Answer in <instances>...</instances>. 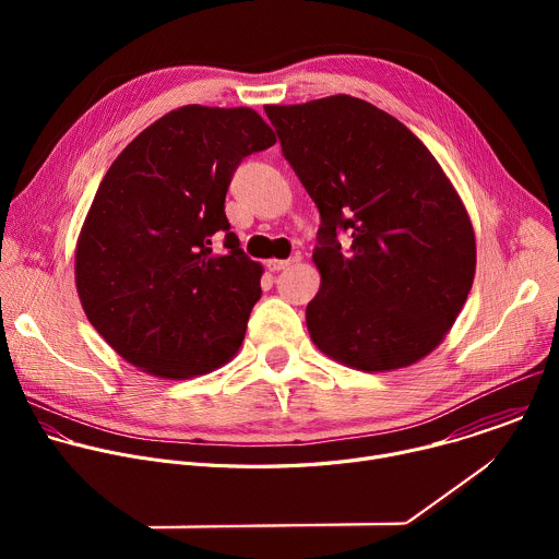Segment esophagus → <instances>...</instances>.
<instances>
[{
    "label": "esophagus",
    "mask_w": 559,
    "mask_h": 559,
    "mask_svg": "<svg viewBox=\"0 0 559 559\" xmlns=\"http://www.w3.org/2000/svg\"><path fill=\"white\" fill-rule=\"evenodd\" d=\"M296 261H298V259H285V261H281V259H272V261H267V270H270V272H281V270L292 267Z\"/></svg>",
    "instance_id": "esophagus-1"
}]
</instances>
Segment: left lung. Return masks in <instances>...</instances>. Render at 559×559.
<instances>
[{
  "label": "left lung",
  "instance_id": "obj_1",
  "mask_svg": "<svg viewBox=\"0 0 559 559\" xmlns=\"http://www.w3.org/2000/svg\"><path fill=\"white\" fill-rule=\"evenodd\" d=\"M283 156L321 212V289L305 318L313 345L360 371L433 352L471 292V218L427 145L395 117L334 95L265 106ZM350 234L345 251L337 234Z\"/></svg>",
  "mask_w": 559,
  "mask_h": 559
}]
</instances>
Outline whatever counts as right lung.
I'll return each instance as SVG.
<instances>
[{"mask_svg":"<svg viewBox=\"0 0 559 559\" xmlns=\"http://www.w3.org/2000/svg\"><path fill=\"white\" fill-rule=\"evenodd\" d=\"M276 143L252 108L183 106L132 139L106 173L74 254L93 328L130 365L194 378L241 347L261 263L229 231L225 194L252 152ZM224 234L226 252H211Z\"/></svg>","mask_w":559,"mask_h":559,"instance_id":"add662e5","label":"right lung"}]
</instances>
